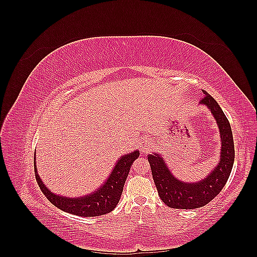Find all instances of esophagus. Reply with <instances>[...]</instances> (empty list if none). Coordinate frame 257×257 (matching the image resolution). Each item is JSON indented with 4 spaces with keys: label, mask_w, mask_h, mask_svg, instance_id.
<instances>
[{
    "label": "esophagus",
    "mask_w": 257,
    "mask_h": 257,
    "mask_svg": "<svg viewBox=\"0 0 257 257\" xmlns=\"http://www.w3.org/2000/svg\"><path fill=\"white\" fill-rule=\"evenodd\" d=\"M139 149H141L142 153H148V152H150L152 150V147L149 143H144L141 146V148H139Z\"/></svg>",
    "instance_id": "34e87169"
}]
</instances>
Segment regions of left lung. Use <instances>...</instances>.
Masks as SVG:
<instances>
[{
    "label": "left lung",
    "mask_w": 257,
    "mask_h": 257,
    "mask_svg": "<svg viewBox=\"0 0 257 257\" xmlns=\"http://www.w3.org/2000/svg\"><path fill=\"white\" fill-rule=\"evenodd\" d=\"M203 93L204 96L199 103L206 105L211 110L221 134V160L213 172L199 182L184 183L177 180L172 175L164 160L159 154L148 155L159 195L170 208L195 209L210 203L226 184L234 165L235 147L228 119L216 100L205 90Z\"/></svg>",
    "instance_id": "8db88e82"
}]
</instances>
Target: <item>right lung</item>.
Returning <instances> with one entry per match:
<instances>
[{
  "label": "right lung",
  "instance_id": "right-lung-1",
  "mask_svg": "<svg viewBox=\"0 0 257 257\" xmlns=\"http://www.w3.org/2000/svg\"><path fill=\"white\" fill-rule=\"evenodd\" d=\"M139 157V151H134L126 155H123L115 163L110 176L108 177L104 185L95 191L91 195H87L79 198H67L58 196L51 193L37 174V169L34 161V172L38 186L44 195L47 197L52 205L63 210L65 212L76 214L79 216H98L111 212L118 205L121 194L123 191L124 183L127 178L131 165Z\"/></svg>",
  "mask_w": 257,
  "mask_h": 257
}]
</instances>
